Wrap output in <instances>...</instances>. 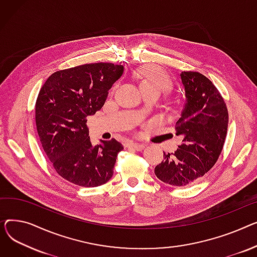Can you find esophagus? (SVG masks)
Returning a JSON list of instances; mask_svg holds the SVG:
<instances>
[{
    "mask_svg": "<svg viewBox=\"0 0 257 257\" xmlns=\"http://www.w3.org/2000/svg\"><path fill=\"white\" fill-rule=\"evenodd\" d=\"M128 147L130 148H134L136 150H142L145 147V145L141 144V143H137V142H131L128 144Z\"/></svg>",
    "mask_w": 257,
    "mask_h": 257,
    "instance_id": "obj_1",
    "label": "esophagus"
}]
</instances>
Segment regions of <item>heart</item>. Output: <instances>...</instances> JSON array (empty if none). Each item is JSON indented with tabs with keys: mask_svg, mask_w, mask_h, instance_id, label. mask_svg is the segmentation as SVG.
Wrapping results in <instances>:
<instances>
[{
	"mask_svg": "<svg viewBox=\"0 0 257 257\" xmlns=\"http://www.w3.org/2000/svg\"><path fill=\"white\" fill-rule=\"evenodd\" d=\"M140 81V88L142 92L155 91L160 94L171 88V81L168 75L162 71L159 67L154 65L144 66L136 73Z\"/></svg>",
	"mask_w": 257,
	"mask_h": 257,
	"instance_id": "heart-1",
	"label": "heart"
}]
</instances>
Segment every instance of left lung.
I'll return each mask as SVG.
<instances>
[{"label": "left lung", "mask_w": 257, "mask_h": 257, "mask_svg": "<svg viewBox=\"0 0 257 257\" xmlns=\"http://www.w3.org/2000/svg\"><path fill=\"white\" fill-rule=\"evenodd\" d=\"M179 77L186 96L175 131L183 141L173 154L164 153L155 173L165 184L186 187L202 177L221 155L228 111L218 89L203 74L182 71Z\"/></svg>", "instance_id": "1"}]
</instances>
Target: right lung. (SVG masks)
<instances>
[{"instance_id":"right-lung-1","label":"right lung","mask_w":257,"mask_h":257,"mask_svg":"<svg viewBox=\"0 0 257 257\" xmlns=\"http://www.w3.org/2000/svg\"><path fill=\"white\" fill-rule=\"evenodd\" d=\"M123 71L113 63L84 64L54 72L40 89L35 119L41 145L57 173L74 185L98 187L113 175L122 145L115 139L92 145L86 123Z\"/></svg>"}]
</instances>
